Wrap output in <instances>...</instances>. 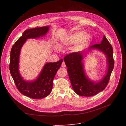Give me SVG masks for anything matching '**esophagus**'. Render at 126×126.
<instances>
[{"label":"esophagus","mask_w":126,"mask_h":126,"mask_svg":"<svg viewBox=\"0 0 126 126\" xmlns=\"http://www.w3.org/2000/svg\"><path fill=\"white\" fill-rule=\"evenodd\" d=\"M62 66L63 68H65L66 65H65V62H63L62 63Z\"/></svg>","instance_id":"obj_1"}]
</instances>
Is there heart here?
<instances>
[{
	"mask_svg": "<svg viewBox=\"0 0 126 126\" xmlns=\"http://www.w3.org/2000/svg\"><path fill=\"white\" fill-rule=\"evenodd\" d=\"M92 39V36L83 31H77L68 34L62 39V43L65 46H70L79 42L77 49L83 47Z\"/></svg>",
	"mask_w": 126,
	"mask_h": 126,
	"instance_id": "1",
	"label": "heart"
}]
</instances>
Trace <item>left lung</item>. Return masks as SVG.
<instances>
[{"label": "left lung", "mask_w": 126, "mask_h": 126, "mask_svg": "<svg viewBox=\"0 0 126 126\" xmlns=\"http://www.w3.org/2000/svg\"><path fill=\"white\" fill-rule=\"evenodd\" d=\"M93 49L99 50L106 55L108 69L106 75L97 82L88 78L85 74L82 62L85 53ZM70 81L74 92L79 96L90 97L103 91L107 85L114 66L113 50L105 36H103L101 43L90 47L87 50L81 52H73L64 58Z\"/></svg>", "instance_id": "obj_1"}]
</instances>
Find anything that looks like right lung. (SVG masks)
I'll return each instance as SVG.
<instances>
[{
  "label": "right lung",
  "mask_w": 126,
  "mask_h": 126,
  "mask_svg": "<svg viewBox=\"0 0 126 126\" xmlns=\"http://www.w3.org/2000/svg\"><path fill=\"white\" fill-rule=\"evenodd\" d=\"M50 26L29 29L25 30L11 48L10 53V71L18 90L23 95L33 99L47 97L51 93L53 79L63 62L61 59L57 62H48L44 65L37 79L33 81H26L21 76L19 70L20 50L28 39L38 38L45 36Z\"/></svg>",
  "instance_id": "right-lung-1"
}]
</instances>
